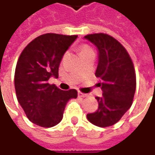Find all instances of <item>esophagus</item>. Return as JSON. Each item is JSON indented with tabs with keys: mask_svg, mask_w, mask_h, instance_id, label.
<instances>
[{
	"mask_svg": "<svg viewBox=\"0 0 155 155\" xmlns=\"http://www.w3.org/2000/svg\"><path fill=\"white\" fill-rule=\"evenodd\" d=\"M78 95H79V97H81V98H85V97H87L88 96L87 94H82V93H81V92H79V93H78Z\"/></svg>",
	"mask_w": 155,
	"mask_h": 155,
	"instance_id": "1",
	"label": "esophagus"
}]
</instances>
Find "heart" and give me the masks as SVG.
<instances>
[{"label":"heart","mask_w":155,"mask_h":155,"mask_svg":"<svg viewBox=\"0 0 155 155\" xmlns=\"http://www.w3.org/2000/svg\"><path fill=\"white\" fill-rule=\"evenodd\" d=\"M90 51H93V50L89 46L87 45H83L80 47V54H81V56L87 53V52H90Z\"/></svg>","instance_id":"obj_1"}]
</instances>
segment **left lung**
I'll return each instance as SVG.
<instances>
[{
    "instance_id": "1",
    "label": "left lung",
    "mask_w": 155,
    "mask_h": 155,
    "mask_svg": "<svg viewBox=\"0 0 155 155\" xmlns=\"http://www.w3.org/2000/svg\"><path fill=\"white\" fill-rule=\"evenodd\" d=\"M99 51L96 77L100 78L103 95L96 97L99 107L87 115L88 121L99 127H108L120 120L130 108L136 92V72L125 48L111 36L94 33L84 37Z\"/></svg>"
}]
</instances>
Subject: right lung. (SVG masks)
Returning a JSON list of instances; mask_svg holds the SVG:
<instances>
[{"mask_svg": "<svg viewBox=\"0 0 155 155\" xmlns=\"http://www.w3.org/2000/svg\"><path fill=\"white\" fill-rule=\"evenodd\" d=\"M76 38V35H41L19 56L14 74L16 96L28 119L37 125L58 124L68 101L77 98L75 89L62 91L48 83L52 76L58 78L61 58Z\"/></svg>", "mask_w": 155, "mask_h": 155, "instance_id": "obj_1", "label": "right lung"}]
</instances>
